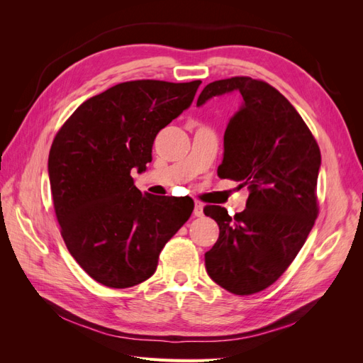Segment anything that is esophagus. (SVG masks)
<instances>
[{"mask_svg": "<svg viewBox=\"0 0 363 363\" xmlns=\"http://www.w3.org/2000/svg\"><path fill=\"white\" fill-rule=\"evenodd\" d=\"M203 208H204V204L199 200H195V207H194V215L195 216H203Z\"/></svg>", "mask_w": 363, "mask_h": 363, "instance_id": "obj_1", "label": "esophagus"}]
</instances>
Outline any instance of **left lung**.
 Instances as JSON below:
<instances>
[{
  "label": "left lung",
  "mask_w": 363,
  "mask_h": 363,
  "mask_svg": "<svg viewBox=\"0 0 363 363\" xmlns=\"http://www.w3.org/2000/svg\"><path fill=\"white\" fill-rule=\"evenodd\" d=\"M233 92L242 103L227 124L218 175L247 186L250 195L245 211L233 218L221 206L204 207L219 225L204 260L219 286L250 295L276 281L309 236L321 152L295 107L265 82L233 77L208 83L196 106Z\"/></svg>",
  "instance_id": "obj_1"
}]
</instances>
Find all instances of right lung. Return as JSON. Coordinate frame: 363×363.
<instances>
[{
	"mask_svg": "<svg viewBox=\"0 0 363 363\" xmlns=\"http://www.w3.org/2000/svg\"><path fill=\"white\" fill-rule=\"evenodd\" d=\"M200 80H136L86 100L54 138L50 186L71 256L98 283L130 288L155 274L164 244L194 201L135 186L159 131L189 108Z\"/></svg>",
	"mask_w": 363,
	"mask_h": 363,
	"instance_id": "right-lung-1",
	"label": "right lung"
}]
</instances>
